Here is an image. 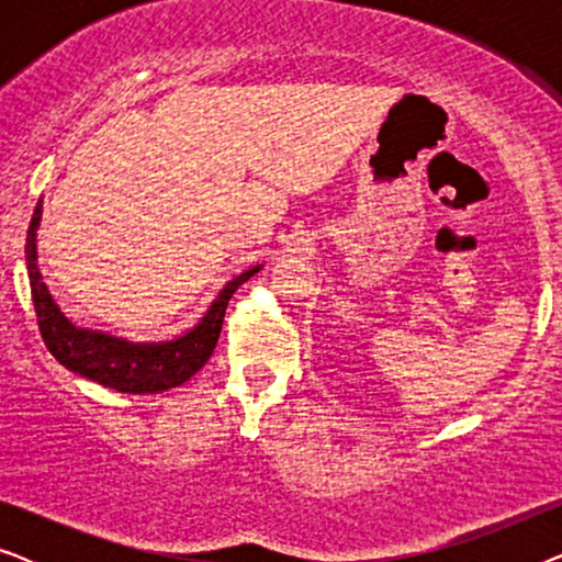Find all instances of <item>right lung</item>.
<instances>
[{
	"label": "right lung",
	"mask_w": 562,
	"mask_h": 562,
	"mask_svg": "<svg viewBox=\"0 0 562 562\" xmlns=\"http://www.w3.org/2000/svg\"><path fill=\"white\" fill-rule=\"evenodd\" d=\"M41 214L43 204L37 202L27 229L25 260L37 329H41L45 348L68 371L102 383L106 389L122 391V394H160V391L181 386L196 371H202V366L210 360L214 345L220 340L229 299L252 273L260 271V266H256L229 281L220 291V296L214 299V304L204 314L202 322L194 329H189L187 335H181L179 340L145 345L127 342L120 340V337L94 333V329L76 327L60 314L56 302L48 294V286L43 283L41 268H37L35 229L41 225Z\"/></svg>",
	"instance_id": "right-lung-1"
}]
</instances>
